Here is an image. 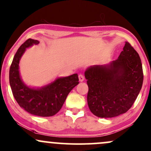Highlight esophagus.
Masks as SVG:
<instances>
[{
  "instance_id": "34e87169",
  "label": "esophagus",
  "mask_w": 151,
  "mask_h": 151,
  "mask_svg": "<svg viewBox=\"0 0 151 151\" xmlns=\"http://www.w3.org/2000/svg\"><path fill=\"white\" fill-rule=\"evenodd\" d=\"M79 81H83L84 80V77L83 74H79Z\"/></svg>"
}]
</instances>
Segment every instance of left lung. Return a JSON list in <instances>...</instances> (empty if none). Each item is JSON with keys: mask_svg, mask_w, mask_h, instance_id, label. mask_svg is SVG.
I'll return each mask as SVG.
<instances>
[{"mask_svg": "<svg viewBox=\"0 0 151 151\" xmlns=\"http://www.w3.org/2000/svg\"><path fill=\"white\" fill-rule=\"evenodd\" d=\"M119 58L108 65L93 66L85 72L91 113L112 118L126 113L141 91L143 72L139 55L126 42Z\"/></svg>", "mask_w": 151, "mask_h": 151, "instance_id": "1", "label": "left lung"}]
</instances>
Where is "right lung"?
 Masks as SVG:
<instances>
[{"instance_id":"obj_1","label":"right lung","mask_w":151,"mask_h":151,"mask_svg":"<svg viewBox=\"0 0 151 151\" xmlns=\"http://www.w3.org/2000/svg\"><path fill=\"white\" fill-rule=\"evenodd\" d=\"M37 44L39 41L30 38L19 47L10 67V85L13 96L24 110L38 116H52L61 109L67 95L79 84V78L77 74L58 78L41 89L26 86L20 79L19 62L26 48Z\"/></svg>"}]
</instances>
